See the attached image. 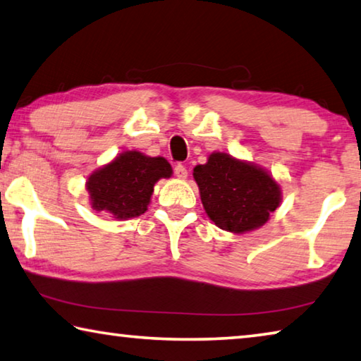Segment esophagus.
I'll return each instance as SVG.
<instances>
[{
	"label": "esophagus",
	"instance_id": "esophagus-1",
	"mask_svg": "<svg viewBox=\"0 0 361 361\" xmlns=\"http://www.w3.org/2000/svg\"><path fill=\"white\" fill-rule=\"evenodd\" d=\"M173 172L176 175V178H181V180L188 178V169L183 166V164H176L175 169H173Z\"/></svg>",
	"mask_w": 361,
	"mask_h": 361
}]
</instances>
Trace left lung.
Listing matches in <instances>:
<instances>
[{
    "label": "left lung",
    "instance_id": "1",
    "mask_svg": "<svg viewBox=\"0 0 361 361\" xmlns=\"http://www.w3.org/2000/svg\"><path fill=\"white\" fill-rule=\"evenodd\" d=\"M192 175L207 215L224 231L259 228L280 204V186L271 175L224 152H213Z\"/></svg>",
    "mask_w": 361,
    "mask_h": 361
}]
</instances>
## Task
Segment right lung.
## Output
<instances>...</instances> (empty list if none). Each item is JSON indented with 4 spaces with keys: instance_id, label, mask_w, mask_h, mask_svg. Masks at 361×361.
<instances>
[{
    "instance_id": "right-lung-1",
    "label": "right lung",
    "mask_w": 361,
    "mask_h": 361,
    "mask_svg": "<svg viewBox=\"0 0 361 361\" xmlns=\"http://www.w3.org/2000/svg\"><path fill=\"white\" fill-rule=\"evenodd\" d=\"M170 175L172 167L164 157L126 151L89 176L90 202L97 212H108L118 219L140 216L148 210L156 181Z\"/></svg>"
}]
</instances>
